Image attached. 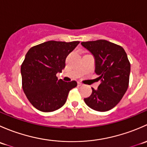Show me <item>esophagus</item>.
<instances>
[{
    "mask_svg": "<svg viewBox=\"0 0 147 147\" xmlns=\"http://www.w3.org/2000/svg\"><path fill=\"white\" fill-rule=\"evenodd\" d=\"M78 85L79 86V87H80V86H82L83 85V84L82 82H78Z\"/></svg>",
    "mask_w": 147,
    "mask_h": 147,
    "instance_id": "1",
    "label": "esophagus"
}]
</instances>
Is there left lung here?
Wrapping results in <instances>:
<instances>
[{
	"label": "left lung",
	"mask_w": 147,
	"mask_h": 147,
	"mask_svg": "<svg viewBox=\"0 0 147 147\" xmlns=\"http://www.w3.org/2000/svg\"><path fill=\"white\" fill-rule=\"evenodd\" d=\"M95 58V72L101 84L84 102L99 112L112 109L122 99L129 87L130 63L121 46L105 40L81 42Z\"/></svg>",
	"instance_id": "obj_1"
}]
</instances>
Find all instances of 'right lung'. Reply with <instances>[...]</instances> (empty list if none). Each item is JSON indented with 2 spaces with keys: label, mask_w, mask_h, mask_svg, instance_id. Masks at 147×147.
<instances>
[{
  "label": "right lung",
  "mask_w": 147,
  "mask_h": 147,
  "mask_svg": "<svg viewBox=\"0 0 147 147\" xmlns=\"http://www.w3.org/2000/svg\"><path fill=\"white\" fill-rule=\"evenodd\" d=\"M79 41L50 40L31 47L21 65L22 87L34 107L44 112L60 109L68 94L77 86L75 81L64 82L56 74L65 67L66 57Z\"/></svg>",
  "instance_id": "right-lung-1"
}]
</instances>
